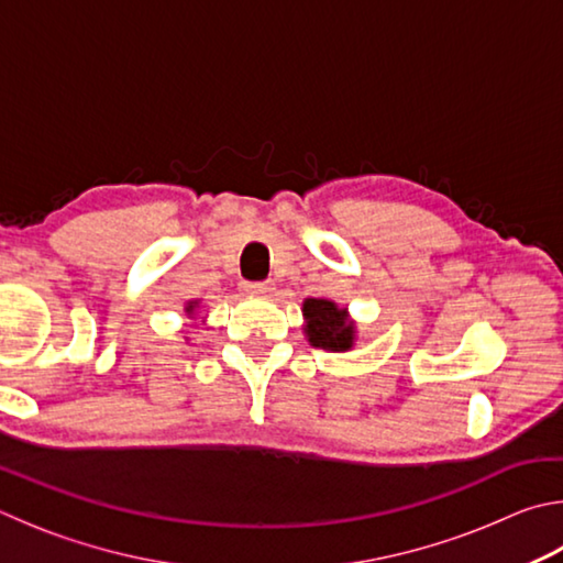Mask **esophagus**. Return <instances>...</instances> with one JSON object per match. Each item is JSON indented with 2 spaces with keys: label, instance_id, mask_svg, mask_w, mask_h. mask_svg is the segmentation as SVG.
I'll use <instances>...</instances> for the list:
<instances>
[{
  "label": "esophagus",
  "instance_id": "34e87169",
  "mask_svg": "<svg viewBox=\"0 0 563 563\" xmlns=\"http://www.w3.org/2000/svg\"><path fill=\"white\" fill-rule=\"evenodd\" d=\"M243 290H246V292H255V295H261V292H271V290H273V283H271V280H253V283H243Z\"/></svg>",
  "mask_w": 563,
  "mask_h": 563
}]
</instances>
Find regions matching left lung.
Returning a JSON list of instances; mask_svg holds the SVG:
<instances>
[{"label": "left lung", "instance_id": "left-lung-1", "mask_svg": "<svg viewBox=\"0 0 563 563\" xmlns=\"http://www.w3.org/2000/svg\"><path fill=\"white\" fill-rule=\"evenodd\" d=\"M305 332L314 346L332 352L350 350L354 342V324L346 322V310H340L330 300H305Z\"/></svg>", "mask_w": 563, "mask_h": 563}]
</instances>
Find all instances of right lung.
<instances>
[{"mask_svg": "<svg viewBox=\"0 0 563 563\" xmlns=\"http://www.w3.org/2000/svg\"><path fill=\"white\" fill-rule=\"evenodd\" d=\"M187 312H194V302L189 305V308H187Z\"/></svg>", "mask_w": 563, "mask_h": 563, "instance_id": "add662e5", "label": "right lung"}]
</instances>
